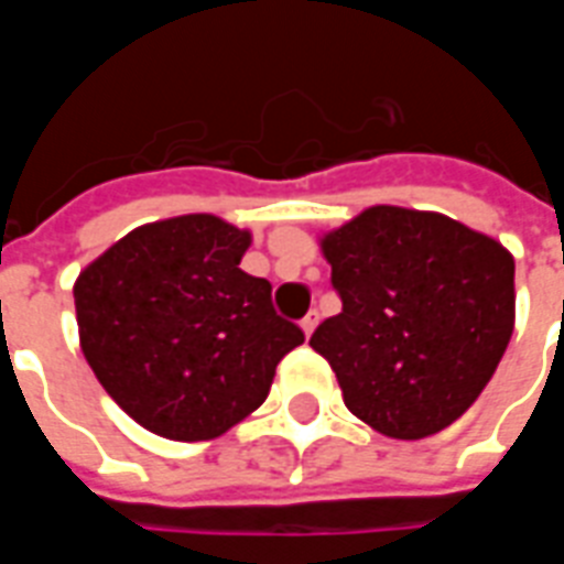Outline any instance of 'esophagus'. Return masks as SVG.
<instances>
[{"label": "esophagus", "mask_w": 564, "mask_h": 564, "mask_svg": "<svg viewBox=\"0 0 564 564\" xmlns=\"http://www.w3.org/2000/svg\"><path fill=\"white\" fill-rule=\"evenodd\" d=\"M317 323H319V314H317V311H311V314H307V317L302 319V332H305L307 338L314 335V329H317Z\"/></svg>", "instance_id": "34e87169"}]
</instances>
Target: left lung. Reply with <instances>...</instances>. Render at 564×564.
Instances as JSON below:
<instances>
[{
  "label": "left lung",
  "mask_w": 564,
  "mask_h": 564,
  "mask_svg": "<svg viewBox=\"0 0 564 564\" xmlns=\"http://www.w3.org/2000/svg\"><path fill=\"white\" fill-rule=\"evenodd\" d=\"M323 253L341 314L311 347L350 414L402 441L459 420L513 335V257L444 214L392 205L326 235Z\"/></svg>",
  "instance_id": "left-lung-1"
}]
</instances>
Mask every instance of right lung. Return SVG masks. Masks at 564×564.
<instances>
[{
  "label": "right lung",
  "instance_id": "right-lung-1",
  "mask_svg": "<svg viewBox=\"0 0 564 564\" xmlns=\"http://www.w3.org/2000/svg\"><path fill=\"white\" fill-rule=\"evenodd\" d=\"M250 245L220 217L141 226L75 283L80 350L105 392L148 432L210 441L265 402L305 332L238 269Z\"/></svg>",
  "mask_w": 564,
  "mask_h": 564
}]
</instances>
